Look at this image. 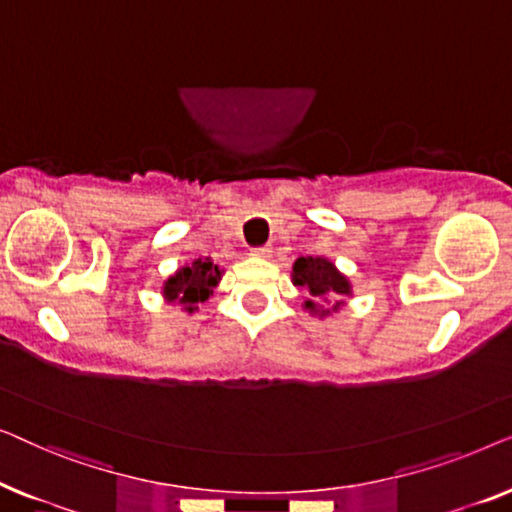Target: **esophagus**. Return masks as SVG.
I'll use <instances>...</instances> for the list:
<instances>
[{
    "label": "esophagus",
    "mask_w": 512,
    "mask_h": 512,
    "mask_svg": "<svg viewBox=\"0 0 512 512\" xmlns=\"http://www.w3.org/2000/svg\"><path fill=\"white\" fill-rule=\"evenodd\" d=\"M272 254V249L268 247V244H265V247H254L251 249V256H256V258H268Z\"/></svg>",
    "instance_id": "esophagus-1"
}]
</instances>
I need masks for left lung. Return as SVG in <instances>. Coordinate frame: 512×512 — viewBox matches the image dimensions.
Masks as SVG:
<instances>
[{"label": "left lung", "instance_id": "left-lung-1", "mask_svg": "<svg viewBox=\"0 0 512 512\" xmlns=\"http://www.w3.org/2000/svg\"><path fill=\"white\" fill-rule=\"evenodd\" d=\"M293 284L303 286V289L310 291V300H305V310L319 312L321 317L328 314V310H321L317 305L319 298H331L335 300L333 310H340L342 300L352 293V286H349L347 277L340 275L335 270V265L326 258L319 256H300L296 263H293Z\"/></svg>", "mask_w": 512, "mask_h": 512}]
</instances>
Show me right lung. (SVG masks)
Returning <instances> with one entry per match:
<instances>
[{
  "mask_svg": "<svg viewBox=\"0 0 512 512\" xmlns=\"http://www.w3.org/2000/svg\"><path fill=\"white\" fill-rule=\"evenodd\" d=\"M223 270L214 265L212 258H195L193 263L174 272L163 284V296L167 303H181L188 312L198 310V303H205L219 284Z\"/></svg>",
  "mask_w": 512,
  "mask_h": 512,
  "instance_id": "1",
  "label": "right lung"
}]
</instances>
